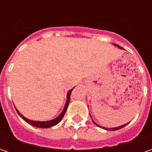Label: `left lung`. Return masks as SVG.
<instances>
[{
  "label": "left lung",
  "instance_id": "1",
  "mask_svg": "<svg viewBox=\"0 0 152 152\" xmlns=\"http://www.w3.org/2000/svg\"><path fill=\"white\" fill-rule=\"evenodd\" d=\"M114 45H115V46H117L118 48H120V49H123V48H122V47L119 46V45H116V44H114ZM90 117H91V115H90ZM91 119H92V117H91ZM92 121H93V122H94V124H95V125H97V126H98V127L102 128V129H106V130H111V131L118 130V129H122V128H123V127H124V126H125V125H126V124H129V123H127V124H123V125H121V126H119V127L111 128V129H107V128H105V127H101V126H100V125H99V124H97V123H95V122H94V121H93V119H92Z\"/></svg>",
  "mask_w": 152,
  "mask_h": 152
}]
</instances>
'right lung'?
<instances>
[{
  "label": "right lung",
  "mask_w": 152,
  "mask_h": 152,
  "mask_svg": "<svg viewBox=\"0 0 152 152\" xmlns=\"http://www.w3.org/2000/svg\"><path fill=\"white\" fill-rule=\"evenodd\" d=\"M72 89H70L69 91L67 92L66 94V102L65 103V106H64V108H63V112H61V114L56 117L55 119H53V120H51V121H31V120H29L28 118L24 117L23 115L20 113V112H18L17 108H16V111L18 112V114L20 115V117L23 119V120H24L28 124H31L32 126H35V127H37V128H41V129H47V128H50V127H53L54 125H56L59 123L60 121H62V119L64 116V114H65V112H66V109H67V107H68V104H69L70 102V96H71V93L72 91Z\"/></svg>",
  "instance_id": "1"
}]
</instances>
